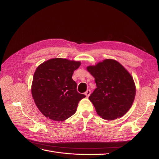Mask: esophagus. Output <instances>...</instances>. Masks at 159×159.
<instances>
[{
	"instance_id": "obj_1",
	"label": "esophagus",
	"mask_w": 159,
	"mask_h": 159,
	"mask_svg": "<svg viewBox=\"0 0 159 159\" xmlns=\"http://www.w3.org/2000/svg\"><path fill=\"white\" fill-rule=\"evenodd\" d=\"M90 93H91V90H90V89H88V90L86 91L85 92V95L86 96H87V97H89Z\"/></svg>"
}]
</instances>
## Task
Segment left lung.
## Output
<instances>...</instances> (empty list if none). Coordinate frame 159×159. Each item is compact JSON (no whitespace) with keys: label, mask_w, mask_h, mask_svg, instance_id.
<instances>
[{"label":"left lung","mask_w":159,"mask_h":159,"mask_svg":"<svg viewBox=\"0 0 159 159\" xmlns=\"http://www.w3.org/2000/svg\"><path fill=\"white\" fill-rule=\"evenodd\" d=\"M88 71L97 85L89 99L103 119L121 117L131 108L135 96V85L129 72L114 60H105Z\"/></svg>","instance_id":"obj_1"}]
</instances>
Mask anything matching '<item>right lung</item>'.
Wrapping results in <instances>:
<instances>
[{
  "instance_id": "obj_1",
  "label": "right lung",
  "mask_w": 159,
  "mask_h": 159,
  "mask_svg": "<svg viewBox=\"0 0 159 159\" xmlns=\"http://www.w3.org/2000/svg\"><path fill=\"white\" fill-rule=\"evenodd\" d=\"M80 61L63 58L48 60L38 67L33 77L32 95L37 107L45 117L64 121L73 115L80 101L85 98L77 91L72 80Z\"/></svg>"
}]
</instances>
